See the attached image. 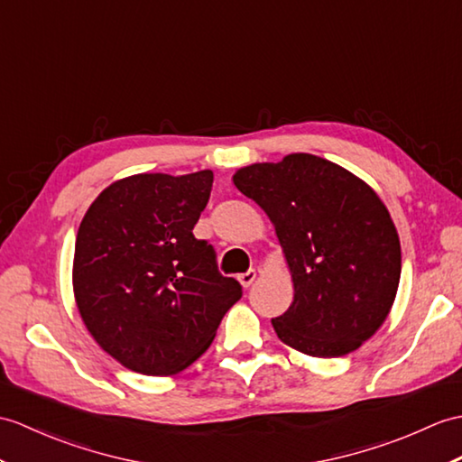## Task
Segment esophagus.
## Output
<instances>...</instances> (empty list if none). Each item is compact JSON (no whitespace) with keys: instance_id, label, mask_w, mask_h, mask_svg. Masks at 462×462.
Returning a JSON list of instances; mask_svg holds the SVG:
<instances>
[{"instance_id":"34e87169","label":"esophagus","mask_w":462,"mask_h":462,"mask_svg":"<svg viewBox=\"0 0 462 462\" xmlns=\"http://www.w3.org/2000/svg\"><path fill=\"white\" fill-rule=\"evenodd\" d=\"M238 282L242 283V287H250L255 282V272L250 270V272H245V273H240L238 275Z\"/></svg>"}]
</instances>
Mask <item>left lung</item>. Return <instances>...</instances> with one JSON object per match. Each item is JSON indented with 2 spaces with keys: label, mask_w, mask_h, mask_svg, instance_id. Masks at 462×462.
Instances as JSON below:
<instances>
[{
  "label": "left lung",
  "mask_w": 462,
  "mask_h": 462,
  "mask_svg": "<svg viewBox=\"0 0 462 462\" xmlns=\"http://www.w3.org/2000/svg\"><path fill=\"white\" fill-rule=\"evenodd\" d=\"M275 226L293 277V303L272 325L317 358L356 350L388 317L402 273L400 238L366 182L330 161L293 153L234 175Z\"/></svg>",
  "instance_id": "8db88e82"
}]
</instances>
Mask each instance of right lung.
Wrapping results in <instances>:
<instances>
[{"label": "right lung", "mask_w": 462, "mask_h": 462, "mask_svg": "<svg viewBox=\"0 0 462 462\" xmlns=\"http://www.w3.org/2000/svg\"><path fill=\"white\" fill-rule=\"evenodd\" d=\"M212 171L134 175L104 189L74 245V297L98 345L147 376L185 370L205 352L242 285L192 228Z\"/></svg>", "instance_id": "add662e5"}]
</instances>
